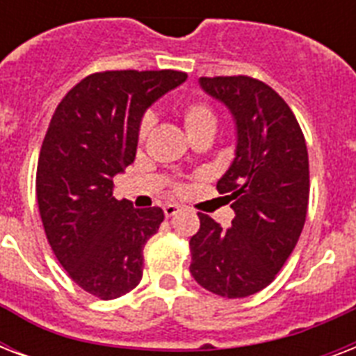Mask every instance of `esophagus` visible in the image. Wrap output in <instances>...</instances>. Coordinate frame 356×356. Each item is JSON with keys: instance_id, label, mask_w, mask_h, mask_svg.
Listing matches in <instances>:
<instances>
[{"instance_id": "obj_1", "label": "esophagus", "mask_w": 356, "mask_h": 356, "mask_svg": "<svg viewBox=\"0 0 356 356\" xmlns=\"http://www.w3.org/2000/svg\"><path fill=\"white\" fill-rule=\"evenodd\" d=\"M179 211H181V207H179V205H173V203H170V205L164 207V216H166V218H172V216H175V214H177Z\"/></svg>"}]
</instances>
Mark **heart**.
Segmentation results:
<instances>
[{
    "label": "heart",
    "instance_id": "heart-1",
    "mask_svg": "<svg viewBox=\"0 0 356 356\" xmlns=\"http://www.w3.org/2000/svg\"><path fill=\"white\" fill-rule=\"evenodd\" d=\"M179 114H181V122H183V127L190 140L197 138V136H207V134L214 136V133H216V113L209 103L201 102V99H188L186 103H183ZM149 127L151 120L145 118L140 125V138H145V134L149 133Z\"/></svg>",
    "mask_w": 356,
    "mask_h": 356
}]
</instances>
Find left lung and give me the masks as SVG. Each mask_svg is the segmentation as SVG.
I'll return each mask as SVG.
<instances>
[{"instance_id": "left-lung-1", "label": "left lung", "mask_w": 356, "mask_h": 356, "mask_svg": "<svg viewBox=\"0 0 356 356\" xmlns=\"http://www.w3.org/2000/svg\"><path fill=\"white\" fill-rule=\"evenodd\" d=\"M200 86L234 120V159L216 184L234 220L223 229L200 214L190 273L209 292L248 298L275 279L303 231L309 153L293 113L266 83L236 75L201 77Z\"/></svg>"}]
</instances>
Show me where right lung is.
<instances>
[{"mask_svg":"<svg viewBox=\"0 0 356 356\" xmlns=\"http://www.w3.org/2000/svg\"><path fill=\"white\" fill-rule=\"evenodd\" d=\"M186 74L102 72L58 103L36 168V200L53 253L83 290L116 299L142 279L144 245L164 220L113 195V177L134 161L145 111Z\"/></svg>","mask_w":356,"mask_h":356,"instance_id":"obj_1","label":"right lung"}]
</instances>
